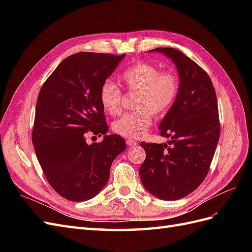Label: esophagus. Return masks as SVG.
<instances>
[{
    "instance_id": "obj_1",
    "label": "esophagus",
    "mask_w": 252,
    "mask_h": 252,
    "mask_svg": "<svg viewBox=\"0 0 252 252\" xmlns=\"http://www.w3.org/2000/svg\"><path fill=\"white\" fill-rule=\"evenodd\" d=\"M126 143H127V145H128V146H135V145H136V142L134 141V140H131V139H128L127 141H126Z\"/></svg>"
}]
</instances>
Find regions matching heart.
Returning <instances> with one entry per match:
<instances>
[{"mask_svg":"<svg viewBox=\"0 0 252 252\" xmlns=\"http://www.w3.org/2000/svg\"><path fill=\"white\" fill-rule=\"evenodd\" d=\"M120 83L128 91H136V109L125 113L114 122L113 131L127 139H140L152 123V113L161 116L170 109L177 100L180 82L171 71H161L147 62H136L122 72ZM122 91L109 81L102 84L98 100L103 109L117 116L122 110Z\"/></svg>","mask_w":252,"mask_h":252,"instance_id":"b5f03b06","label":"heart"}]
</instances>
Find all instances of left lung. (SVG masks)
Here are the masks:
<instances>
[{
    "mask_svg": "<svg viewBox=\"0 0 252 252\" xmlns=\"http://www.w3.org/2000/svg\"><path fill=\"white\" fill-rule=\"evenodd\" d=\"M177 65L180 89L177 100L159 123L167 144L142 142L146 152L140 167L143 186L165 201L191 193L207 175L220 138L219 108L208 73L174 48H156Z\"/></svg>",
    "mask_w": 252,
    "mask_h": 252,
    "instance_id": "left-lung-1",
    "label": "left lung"
}]
</instances>
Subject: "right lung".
<instances>
[{
	"mask_svg": "<svg viewBox=\"0 0 252 252\" xmlns=\"http://www.w3.org/2000/svg\"><path fill=\"white\" fill-rule=\"evenodd\" d=\"M125 55L78 52L45 81L35 106L32 144L43 173L61 196L93 199L108 182L110 167L126 149L119 134L88 145L108 130L98 91Z\"/></svg>",
	"mask_w": 252,
	"mask_h": 252,
	"instance_id": "obj_1",
	"label": "right lung"
}]
</instances>
